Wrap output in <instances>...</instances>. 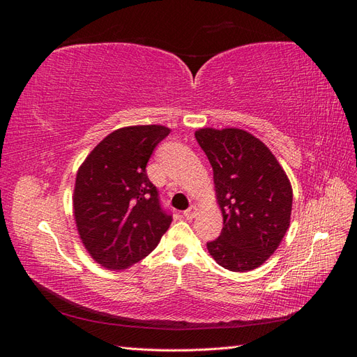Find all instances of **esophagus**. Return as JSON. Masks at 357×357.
Here are the masks:
<instances>
[{"label": "esophagus", "instance_id": "34e87169", "mask_svg": "<svg viewBox=\"0 0 357 357\" xmlns=\"http://www.w3.org/2000/svg\"><path fill=\"white\" fill-rule=\"evenodd\" d=\"M183 214H185V218H186V219L192 220V219L195 218V215L198 214V208L195 207V205H190V207H189L185 213H183Z\"/></svg>", "mask_w": 357, "mask_h": 357}]
</instances>
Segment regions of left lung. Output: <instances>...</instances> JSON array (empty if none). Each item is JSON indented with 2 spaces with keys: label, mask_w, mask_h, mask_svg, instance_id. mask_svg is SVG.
<instances>
[{
  "label": "left lung",
  "mask_w": 357,
  "mask_h": 357,
  "mask_svg": "<svg viewBox=\"0 0 357 357\" xmlns=\"http://www.w3.org/2000/svg\"><path fill=\"white\" fill-rule=\"evenodd\" d=\"M195 138L213 167L223 215L208 253L229 271H252L277 250L289 228L290 181L271 150L243 129L204 128Z\"/></svg>",
  "instance_id": "8db88e82"
}]
</instances>
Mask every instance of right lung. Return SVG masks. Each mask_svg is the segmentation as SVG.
Segmentation results:
<instances>
[{
  "instance_id": "right-lung-1",
  "label": "right lung",
  "mask_w": 357,
  "mask_h": 357,
  "mask_svg": "<svg viewBox=\"0 0 357 357\" xmlns=\"http://www.w3.org/2000/svg\"><path fill=\"white\" fill-rule=\"evenodd\" d=\"M169 134L160 125L126 126L107 135L79 168L74 219L86 250L101 266L125 269L144 259L167 232L172 215L162 208L146 165Z\"/></svg>"
}]
</instances>
